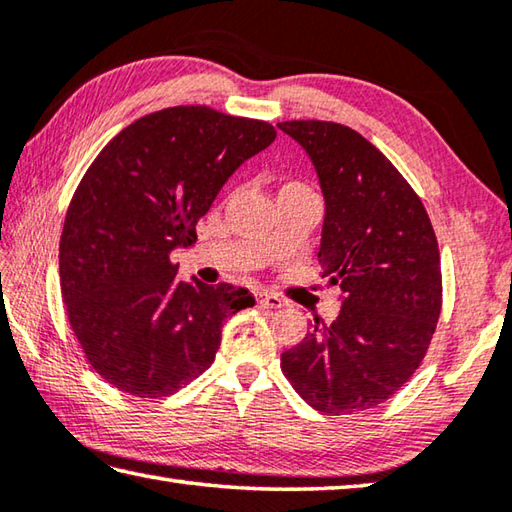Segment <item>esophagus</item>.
<instances>
[{
    "mask_svg": "<svg viewBox=\"0 0 512 512\" xmlns=\"http://www.w3.org/2000/svg\"><path fill=\"white\" fill-rule=\"evenodd\" d=\"M256 303H258V307H265V310H278V307L285 305V301H283L281 296L269 294V292H258L256 294Z\"/></svg>",
    "mask_w": 512,
    "mask_h": 512,
    "instance_id": "obj_1",
    "label": "esophagus"
}]
</instances>
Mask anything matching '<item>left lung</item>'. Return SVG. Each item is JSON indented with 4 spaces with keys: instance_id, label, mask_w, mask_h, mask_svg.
<instances>
[{
    "instance_id": "obj_1",
    "label": "left lung",
    "mask_w": 512,
    "mask_h": 512,
    "mask_svg": "<svg viewBox=\"0 0 512 512\" xmlns=\"http://www.w3.org/2000/svg\"><path fill=\"white\" fill-rule=\"evenodd\" d=\"M310 153L325 196L321 260L341 289L336 321L283 352L294 390L323 414H354L397 394L426 356L441 314L435 229L399 169L345 124H278Z\"/></svg>"
}]
</instances>
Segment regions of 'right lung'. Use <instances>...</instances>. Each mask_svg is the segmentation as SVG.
<instances>
[{
  "instance_id": "obj_1",
  "label": "right lung",
  "mask_w": 512,
  "mask_h": 512,
  "mask_svg": "<svg viewBox=\"0 0 512 512\" xmlns=\"http://www.w3.org/2000/svg\"><path fill=\"white\" fill-rule=\"evenodd\" d=\"M276 140L265 120L169 106L122 129L91 162L66 209L60 289L91 368L138 399L185 388L216 359L225 318L247 289L178 278L171 252L227 178Z\"/></svg>"
}]
</instances>
